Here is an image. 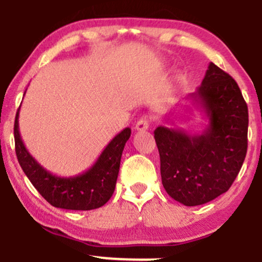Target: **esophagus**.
<instances>
[{"mask_svg":"<svg viewBox=\"0 0 262 262\" xmlns=\"http://www.w3.org/2000/svg\"><path fill=\"white\" fill-rule=\"evenodd\" d=\"M149 128V121L146 118H140L135 124V129L138 132H144Z\"/></svg>","mask_w":262,"mask_h":262,"instance_id":"34e87169","label":"esophagus"}]
</instances>
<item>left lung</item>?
Wrapping results in <instances>:
<instances>
[{
	"instance_id": "8db88e82",
	"label": "left lung",
	"mask_w": 262,
	"mask_h": 262,
	"mask_svg": "<svg viewBox=\"0 0 262 262\" xmlns=\"http://www.w3.org/2000/svg\"><path fill=\"white\" fill-rule=\"evenodd\" d=\"M208 124L201 134L160 125L154 138L162 186L185 206H200L227 192L248 150L249 113L235 80L210 62L202 85L189 96Z\"/></svg>"
}]
</instances>
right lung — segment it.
<instances>
[{"label":"right lung","mask_w":262,"mask_h":262,"mask_svg":"<svg viewBox=\"0 0 262 262\" xmlns=\"http://www.w3.org/2000/svg\"><path fill=\"white\" fill-rule=\"evenodd\" d=\"M20 108V107H19ZM19 110L14 121L16 155L20 167L32 185L52 206L73 210L100 208L112 197L116 187L119 165L130 128L123 129L108 143L97 161L85 172L71 177H60L45 170L23 144L18 124Z\"/></svg>","instance_id":"obj_1"}]
</instances>
